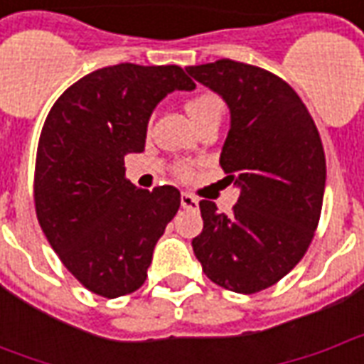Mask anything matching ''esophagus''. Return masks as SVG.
<instances>
[{"label":"esophagus","instance_id":"34e87169","mask_svg":"<svg viewBox=\"0 0 364 364\" xmlns=\"http://www.w3.org/2000/svg\"><path fill=\"white\" fill-rule=\"evenodd\" d=\"M181 206L183 208H191V210H197L198 208V198H195L189 193H183L181 195Z\"/></svg>","mask_w":364,"mask_h":364}]
</instances>
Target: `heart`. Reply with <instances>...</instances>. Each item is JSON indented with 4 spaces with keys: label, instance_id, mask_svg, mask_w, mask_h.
<instances>
[{
    "label": "heart",
    "instance_id": "obj_1",
    "mask_svg": "<svg viewBox=\"0 0 364 364\" xmlns=\"http://www.w3.org/2000/svg\"><path fill=\"white\" fill-rule=\"evenodd\" d=\"M210 109H222L220 99L216 95H210V93H205V95H197L191 99L189 103H187V112H189L191 119H197L198 114H203V112L210 111ZM177 175L179 177H189L191 169L189 166H181L177 169Z\"/></svg>",
    "mask_w": 364,
    "mask_h": 364
}]
</instances>
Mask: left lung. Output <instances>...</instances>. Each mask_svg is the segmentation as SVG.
<instances>
[{
	"mask_svg": "<svg viewBox=\"0 0 364 364\" xmlns=\"http://www.w3.org/2000/svg\"><path fill=\"white\" fill-rule=\"evenodd\" d=\"M226 101L220 166L240 189L234 213L200 200L193 252L205 274L240 294L273 287L304 257L320 220L326 156L296 91L261 68L218 60L185 68Z\"/></svg>",
	"mask_w": 364,
	"mask_h": 364,
	"instance_id": "1",
	"label": "left lung"
}]
</instances>
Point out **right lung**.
<instances>
[{
	"instance_id": "1",
	"label": "right lung",
	"mask_w": 364,
	"mask_h": 364,
	"mask_svg": "<svg viewBox=\"0 0 364 364\" xmlns=\"http://www.w3.org/2000/svg\"><path fill=\"white\" fill-rule=\"evenodd\" d=\"M195 82L179 66L119 64L68 87L44 120L35 167L36 218L52 250L99 296H124L148 277L181 193L140 189L124 177V156L146 146L158 103Z\"/></svg>"
}]
</instances>
